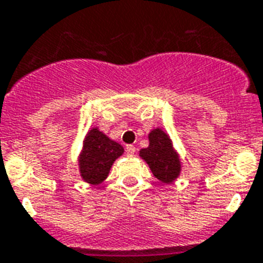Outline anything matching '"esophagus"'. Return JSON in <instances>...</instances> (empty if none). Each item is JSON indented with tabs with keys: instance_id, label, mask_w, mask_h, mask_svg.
I'll use <instances>...</instances> for the list:
<instances>
[{
	"instance_id": "34e87169",
	"label": "esophagus",
	"mask_w": 263,
	"mask_h": 263,
	"mask_svg": "<svg viewBox=\"0 0 263 263\" xmlns=\"http://www.w3.org/2000/svg\"><path fill=\"white\" fill-rule=\"evenodd\" d=\"M135 153H136V148H135L134 145H127L126 146V155L128 156V157H132Z\"/></svg>"
}]
</instances>
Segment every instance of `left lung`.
Masks as SVG:
<instances>
[{"label":"left lung","instance_id":"1","mask_svg":"<svg viewBox=\"0 0 263 263\" xmlns=\"http://www.w3.org/2000/svg\"><path fill=\"white\" fill-rule=\"evenodd\" d=\"M149 145L139 153L148 164L153 176L162 183H172L181 174L182 164L169 135L161 128H155L148 135Z\"/></svg>","mask_w":263,"mask_h":263}]
</instances>
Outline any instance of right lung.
I'll use <instances>...</instances> for the list:
<instances>
[{"label": "right lung", "instance_id": "1", "mask_svg": "<svg viewBox=\"0 0 263 263\" xmlns=\"http://www.w3.org/2000/svg\"><path fill=\"white\" fill-rule=\"evenodd\" d=\"M123 152L124 149L119 143L111 140L97 127L89 129L79 156L80 176L89 184L102 183L108 177L114 161Z\"/></svg>", "mask_w": 263, "mask_h": 263}]
</instances>
